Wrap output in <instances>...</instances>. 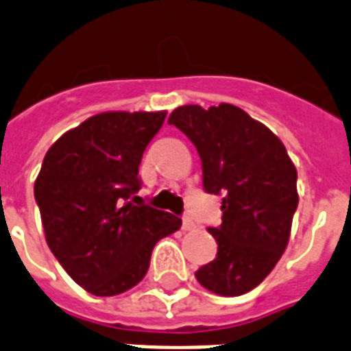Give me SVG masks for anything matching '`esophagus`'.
Listing matches in <instances>:
<instances>
[{
  "instance_id": "obj_1",
  "label": "esophagus",
  "mask_w": 351,
  "mask_h": 351,
  "mask_svg": "<svg viewBox=\"0 0 351 351\" xmlns=\"http://www.w3.org/2000/svg\"><path fill=\"white\" fill-rule=\"evenodd\" d=\"M193 228H195L193 219L184 217V221H182V230H184V232H189V230H193Z\"/></svg>"
}]
</instances>
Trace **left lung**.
<instances>
[{"label": "left lung", "mask_w": 351, "mask_h": 351, "mask_svg": "<svg viewBox=\"0 0 351 351\" xmlns=\"http://www.w3.org/2000/svg\"><path fill=\"white\" fill-rule=\"evenodd\" d=\"M169 125L197 147L206 191L223 195V223L208 228L217 258L195 278L211 293L241 296L271 274L287 248L296 167L276 134L234 104H184L171 112Z\"/></svg>", "instance_id": "8db88e82"}]
</instances>
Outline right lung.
Wrapping results in <instances>:
<instances>
[{"mask_svg":"<svg viewBox=\"0 0 351 351\" xmlns=\"http://www.w3.org/2000/svg\"><path fill=\"white\" fill-rule=\"evenodd\" d=\"M167 112H103L64 132L34 182L45 241L75 283L116 296L143 280L152 248L182 221L134 206L140 164ZM140 199V197H134Z\"/></svg>","mask_w":351,"mask_h":351,"instance_id":"add662e5","label":"right lung"}]
</instances>
